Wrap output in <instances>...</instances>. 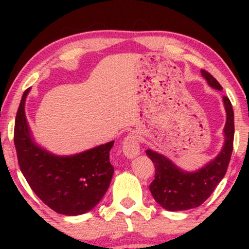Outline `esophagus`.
<instances>
[{"mask_svg": "<svg viewBox=\"0 0 249 249\" xmlns=\"http://www.w3.org/2000/svg\"><path fill=\"white\" fill-rule=\"evenodd\" d=\"M123 153L128 158H134L140 154V141L135 133H130L124 140Z\"/></svg>", "mask_w": 249, "mask_h": 249, "instance_id": "1", "label": "esophagus"}]
</instances>
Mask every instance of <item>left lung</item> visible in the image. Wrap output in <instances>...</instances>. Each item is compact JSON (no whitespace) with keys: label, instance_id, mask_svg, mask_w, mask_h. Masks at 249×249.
I'll return each instance as SVG.
<instances>
[{"label":"left lung","instance_id":"1","mask_svg":"<svg viewBox=\"0 0 249 249\" xmlns=\"http://www.w3.org/2000/svg\"><path fill=\"white\" fill-rule=\"evenodd\" d=\"M201 73L211 87L223 88L217 80L204 69ZM226 109L224 128L225 144L217 157L196 172H185L176 167L165 156L148 149L146 154L155 165V178L149 185L154 199L168 211H182L200 206L212 195L225 176L233 151L234 112L227 96H223Z\"/></svg>","mask_w":249,"mask_h":249}]
</instances>
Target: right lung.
<instances>
[{
    "instance_id": "add662e5",
    "label": "right lung",
    "mask_w": 249,
    "mask_h": 249,
    "mask_svg": "<svg viewBox=\"0 0 249 249\" xmlns=\"http://www.w3.org/2000/svg\"><path fill=\"white\" fill-rule=\"evenodd\" d=\"M25 90L16 113L14 145L19 169L35 195L57 213L79 215L99 203L111 183L109 142L84 153L58 157L33 142L25 116Z\"/></svg>"
}]
</instances>
